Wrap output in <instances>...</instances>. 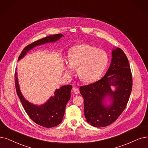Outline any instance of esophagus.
<instances>
[{"label": "esophagus", "mask_w": 148, "mask_h": 148, "mask_svg": "<svg viewBox=\"0 0 148 148\" xmlns=\"http://www.w3.org/2000/svg\"><path fill=\"white\" fill-rule=\"evenodd\" d=\"M73 92H74V93H75V94H76V95H78V94L79 93V90L78 87H73Z\"/></svg>", "instance_id": "esophagus-1"}]
</instances>
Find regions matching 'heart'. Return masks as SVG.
I'll return each mask as SVG.
<instances>
[{"instance_id":"1","label":"heart","mask_w":148,"mask_h":148,"mask_svg":"<svg viewBox=\"0 0 148 148\" xmlns=\"http://www.w3.org/2000/svg\"><path fill=\"white\" fill-rule=\"evenodd\" d=\"M66 62V70L73 75L74 69L78 68V75L82 81L92 82L97 81L107 66L108 57L106 53L88 44L73 46L70 49Z\"/></svg>"}]
</instances>
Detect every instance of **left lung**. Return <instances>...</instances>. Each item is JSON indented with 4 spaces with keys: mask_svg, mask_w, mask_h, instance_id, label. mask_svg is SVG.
<instances>
[{
    "mask_svg": "<svg viewBox=\"0 0 148 148\" xmlns=\"http://www.w3.org/2000/svg\"><path fill=\"white\" fill-rule=\"evenodd\" d=\"M110 67L104 77L79 88L84 98V115L94 127H103L113 123L126 107L132 87V77L129 61L120 48L112 50ZM112 86L116 87L112 91ZM108 97L111 103L106 105Z\"/></svg>",
    "mask_w": 148,
    "mask_h": 148,
    "instance_id": "8db88e82",
    "label": "left lung"
}]
</instances>
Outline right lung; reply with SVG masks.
I'll use <instances>...</instances> for the list:
<instances>
[{"mask_svg":"<svg viewBox=\"0 0 148 148\" xmlns=\"http://www.w3.org/2000/svg\"><path fill=\"white\" fill-rule=\"evenodd\" d=\"M62 36H64V35L62 34L50 35L28 45L21 52L18 61L34 47L49 42H56ZM15 85L17 94L23 108L29 118L34 123L47 128L55 127L61 123L65 113L66 105L70 99V91L72 88V86H64L59 89H56L54 93V97H51L44 104L37 106L28 101L22 95L19 88L17 72L15 73Z\"/></svg>","mask_w":148,"mask_h":148,"instance_id":"right-lung-1","label":"right lung"}]
</instances>
